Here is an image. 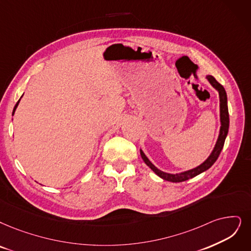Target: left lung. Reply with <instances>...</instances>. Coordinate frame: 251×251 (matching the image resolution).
Here are the masks:
<instances>
[{
	"mask_svg": "<svg viewBox=\"0 0 251 251\" xmlns=\"http://www.w3.org/2000/svg\"><path fill=\"white\" fill-rule=\"evenodd\" d=\"M207 79L209 80V82L211 83V85L217 89L218 93H219V101H220V122H222V126H220V133L218 136V140L216 142V145L213 149L212 153L210 154V156L205 160V162L200 165L199 167L193 169V170H189V171L183 172V173H180V174H169V173H165L163 171H160L156 167H154L152 165V163L150 162V160L146 157V155L144 154V152L142 150H140V153H141V156L143 158V160L145 162V164L152 170V171L159 176L160 178H163L164 180H167V181L170 182H182V181H186V180L193 178L199 174L203 173L206 170H208L210 167H211L215 162L216 159L218 158L220 152H222V150L224 148L225 145V141H226V138L228 132V126H229V117H228V109H227V99H226V89L225 87L218 83L216 81V79L211 76V75H208Z\"/></svg>",
	"mask_w": 251,
	"mask_h": 251,
	"instance_id": "1",
	"label": "left lung"
}]
</instances>
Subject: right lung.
<instances>
[{"label":"right lung","mask_w":251,"mask_h":251,"mask_svg":"<svg viewBox=\"0 0 251 251\" xmlns=\"http://www.w3.org/2000/svg\"><path fill=\"white\" fill-rule=\"evenodd\" d=\"M18 103H19V101L16 103V105H15V107H14V109H13V112H12V115L14 114V111H15V109H16V107H17V105H18Z\"/></svg>","instance_id":"add662e5"}]
</instances>
